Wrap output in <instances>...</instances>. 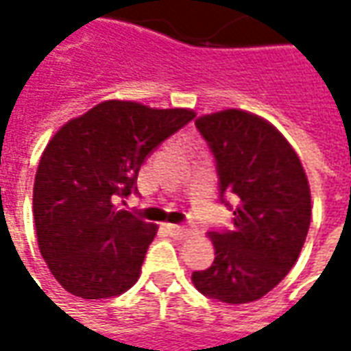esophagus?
<instances>
[{
	"label": "esophagus",
	"instance_id": "1",
	"mask_svg": "<svg viewBox=\"0 0 351 351\" xmlns=\"http://www.w3.org/2000/svg\"><path fill=\"white\" fill-rule=\"evenodd\" d=\"M167 230L171 232V236H175L178 240H182V238L190 232V228L184 225H167Z\"/></svg>",
	"mask_w": 351,
	"mask_h": 351
}]
</instances>
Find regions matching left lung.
Wrapping results in <instances>:
<instances>
[{
    "label": "left lung",
    "instance_id": "8db88e82",
    "mask_svg": "<svg viewBox=\"0 0 351 351\" xmlns=\"http://www.w3.org/2000/svg\"><path fill=\"white\" fill-rule=\"evenodd\" d=\"M217 161L221 199L234 194V230L207 232L215 261L192 273L202 294L250 304L294 267L311 223V192L294 147L263 117L225 109L195 119Z\"/></svg>",
    "mask_w": 351,
    "mask_h": 351
}]
</instances>
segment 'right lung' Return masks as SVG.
<instances>
[{"label":"right lung","instance_id":"obj_1","mask_svg":"<svg viewBox=\"0 0 351 351\" xmlns=\"http://www.w3.org/2000/svg\"><path fill=\"white\" fill-rule=\"evenodd\" d=\"M194 117L184 107L107 99L66 121L45 145L32 197L36 238L66 292L104 300L138 280L157 225L117 202L136 190L145 157Z\"/></svg>","mask_w":351,"mask_h":351}]
</instances>
